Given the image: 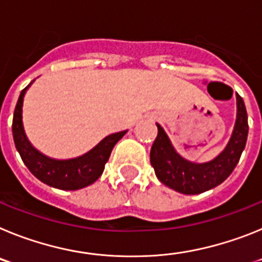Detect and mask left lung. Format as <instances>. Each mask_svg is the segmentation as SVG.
<instances>
[{
    "label": "left lung",
    "mask_w": 262,
    "mask_h": 262,
    "mask_svg": "<svg viewBox=\"0 0 262 262\" xmlns=\"http://www.w3.org/2000/svg\"><path fill=\"white\" fill-rule=\"evenodd\" d=\"M237 118L230 143L210 163L194 164L182 159L169 142L165 131L157 124V136L151 148V165L164 185L182 194H200L217 186L232 173L239 163L248 138V115L239 94Z\"/></svg>",
    "instance_id": "1"
}]
</instances>
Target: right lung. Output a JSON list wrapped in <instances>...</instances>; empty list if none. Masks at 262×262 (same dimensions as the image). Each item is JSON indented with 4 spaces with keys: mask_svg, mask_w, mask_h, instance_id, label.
<instances>
[{
    "mask_svg": "<svg viewBox=\"0 0 262 262\" xmlns=\"http://www.w3.org/2000/svg\"><path fill=\"white\" fill-rule=\"evenodd\" d=\"M27 85L20 92L13 117V138L20 159L30 172L41 182L57 187L61 190H77L93 184L102 174L105 164L107 163L114 145L123 138L126 131L111 134L98 143L88 154L76 159L55 160L45 156L30 144L22 124L23 96L26 93Z\"/></svg>",
    "mask_w": 262,
    "mask_h": 262,
    "instance_id": "1",
    "label": "right lung"
}]
</instances>
